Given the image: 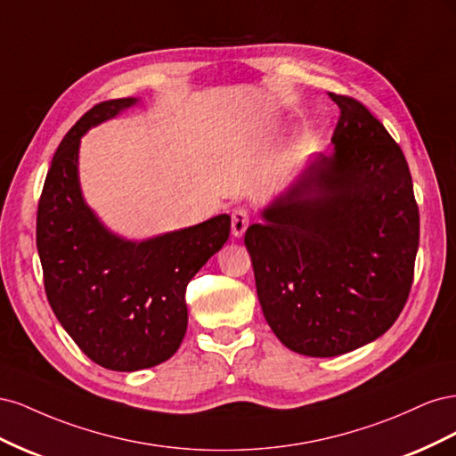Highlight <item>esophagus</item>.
<instances>
[{"instance_id": "obj_1", "label": "esophagus", "mask_w": 456, "mask_h": 456, "mask_svg": "<svg viewBox=\"0 0 456 456\" xmlns=\"http://www.w3.org/2000/svg\"><path fill=\"white\" fill-rule=\"evenodd\" d=\"M247 226H249V213L245 209H236L232 213V236L241 238Z\"/></svg>"}]
</instances>
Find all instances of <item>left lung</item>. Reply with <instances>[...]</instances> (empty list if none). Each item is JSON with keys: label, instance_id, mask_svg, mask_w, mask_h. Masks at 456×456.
I'll use <instances>...</instances> for the list:
<instances>
[{"label": "left lung", "instance_id": "obj_1", "mask_svg": "<svg viewBox=\"0 0 456 456\" xmlns=\"http://www.w3.org/2000/svg\"><path fill=\"white\" fill-rule=\"evenodd\" d=\"M333 151L314 154L245 232L256 295L283 346L335 357L377 340L402 314L419 251L409 165L350 96Z\"/></svg>", "mask_w": 456, "mask_h": 456}]
</instances>
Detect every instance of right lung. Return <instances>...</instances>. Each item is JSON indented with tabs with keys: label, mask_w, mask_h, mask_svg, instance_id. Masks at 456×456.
I'll use <instances>...</instances> for the list:
<instances>
[{
	"label": "right lung",
	"mask_w": 456,
	"mask_h": 456,
	"mask_svg": "<svg viewBox=\"0 0 456 456\" xmlns=\"http://www.w3.org/2000/svg\"><path fill=\"white\" fill-rule=\"evenodd\" d=\"M141 99L96 104L66 133L37 207V253L49 305L89 360L110 370L167 362L186 335L188 281L230 236V215L129 240L110 230L84 198L79 144L91 127Z\"/></svg>",
	"instance_id": "obj_1"
}]
</instances>
